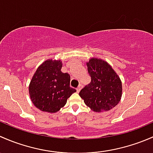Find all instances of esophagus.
Wrapping results in <instances>:
<instances>
[{
	"label": "esophagus",
	"mask_w": 153,
	"mask_h": 153,
	"mask_svg": "<svg viewBox=\"0 0 153 153\" xmlns=\"http://www.w3.org/2000/svg\"><path fill=\"white\" fill-rule=\"evenodd\" d=\"M82 88V85H79L78 87L76 88L77 92H79V91H80V90H81Z\"/></svg>",
	"instance_id": "obj_1"
}]
</instances>
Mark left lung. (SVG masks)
<instances>
[{"mask_svg":"<svg viewBox=\"0 0 153 153\" xmlns=\"http://www.w3.org/2000/svg\"><path fill=\"white\" fill-rule=\"evenodd\" d=\"M87 66L91 81L80 91V97L92 111H110L122 97L120 79L111 66L102 59H91Z\"/></svg>","mask_w":153,"mask_h":153,"instance_id":"obj_1","label":"left lung"}]
</instances>
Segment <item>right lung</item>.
I'll list each match as a JSON object with an SVG mask.
<instances>
[{
  "label": "right lung",
  "mask_w": 153,
  "mask_h": 153,
  "mask_svg": "<svg viewBox=\"0 0 153 153\" xmlns=\"http://www.w3.org/2000/svg\"><path fill=\"white\" fill-rule=\"evenodd\" d=\"M60 60L48 59L39 66L29 85V94L39 110L55 113L67 102L75 88L70 86V75L61 71Z\"/></svg>",
  "instance_id": "1"
}]
</instances>
